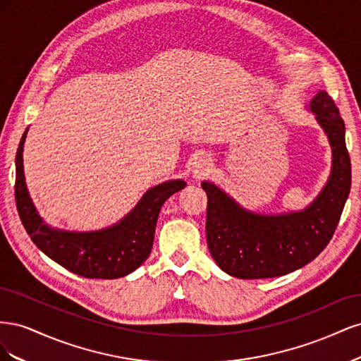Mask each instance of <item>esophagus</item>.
I'll return each mask as SVG.
<instances>
[{
	"label": "esophagus",
	"instance_id": "esophagus-1",
	"mask_svg": "<svg viewBox=\"0 0 361 361\" xmlns=\"http://www.w3.org/2000/svg\"><path fill=\"white\" fill-rule=\"evenodd\" d=\"M209 170H211V162L203 157V158H199L194 161L191 171L195 178H202V176H206V174L209 173Z\"/></svg>",
	"mask_w": 361,
	"mask_h": 361
}]
</instances>
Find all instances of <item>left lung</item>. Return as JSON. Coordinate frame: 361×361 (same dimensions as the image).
Instances as JSON below:
<instances>
[{
    "label": "left lung",
    "mask_w": 361,
    "mask_h": 361,
    "mask_svg": "<svg viewBox=\"0 0 361 361\" xmlns=\"http://www.w3.org/2000/svg\"><path fill=\"white\" fill-rule=\"evenodd\" d=\"M331 146V171L316 199L301 211L259 214L218 185L203 180L207 195L206 239L216 265L236 279H271L307 265L330 243L351 190L345 123L329 93L307 106Z\"/></svg>",
    "instance_id": "obj_1"
}]
</instances>
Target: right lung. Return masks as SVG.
<instances>
[{
    "instance_id": "right-lung-1",
    "label": "right lung",
    "mask_w": 361,
    "mask_h": 361,
    "mask_svg": "<svg viewBox=\"0 0 361 361\" xmlns=\"http://www.w3.org/2000/svg\"><path fill=\"white\" fill-rule=\"evenodd\" d=\"M16 154L15 197L18 212L36 247L73 274L85 279H120L135 271L147 259L154 245L161 206L170 195L185 188L187 182L173 179L155 185L122 220L92 232H71L43 221L32 203L24 174V143Z\"/></svg>"
}]
</instances>
